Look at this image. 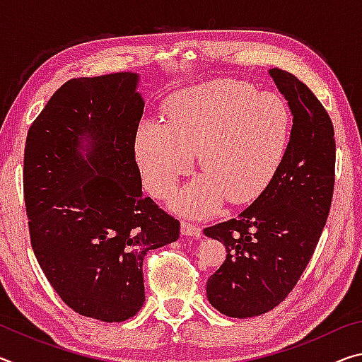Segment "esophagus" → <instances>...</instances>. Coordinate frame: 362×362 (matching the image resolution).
Here are the masks:
<instances>
[{
	"label": "esophagus",
	"instance_id": "34e87169",
	"mask_svg": "<svg viewBox=\"0 0 362 362\" xmlns=\"http://www.w3.org/2000/svg\"><path fill=\"white\" fill-rule=\"evenodd\" d=\"M182 235L192 236V238H201V226L189 222H182Z\"/></svg>",
	"mask_w": 362,
	"mask_h": 362
}]
</instances>
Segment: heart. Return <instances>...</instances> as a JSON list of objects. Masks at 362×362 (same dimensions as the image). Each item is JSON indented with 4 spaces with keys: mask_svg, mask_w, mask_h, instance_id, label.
I'll use <instances>...</instances> for the list:
<instances>
[{
    "mask_svg": "<svg viewBox=\"0 0 362 362\" xmlns=\"http://www.w3.org/2000/svg\"><path fill=\"white\" fill-rule=\"evenodd\" d=\"M291 126V108L279 95L235 79H212L170 97L168 122H140L134 150L145 187L156 198L174 192L199 150L204 174L170 206L183 216L206 217L225 196L246 203L268 185L284 158Z\"/></svg>",
    "mask_w": 362,
    "mask_h": 362,
    "instance_id": "b5f03b06",
    "label": "heart"
}]
</instances>
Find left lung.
<instances>
[{
	"instance_id": "1",
	"label": "left lung",
	"mask_w": 362,
	"mask_h": 362,
	"mask_svg": "<svg viewBox=\"0 0 362 362\" xmlns=\"http://www.w3.org/2000/svg\"><path fill=\"white\" fill-rule=\"evenodd\" d=\"M269 76L292 115L291 139L276 174L236 218L204 230L226 259L207 279V300L230 317L267 313L289 296L311 260L332 203L334 126L326 108L289 71Z\"/></svg>"
}]
</instances>
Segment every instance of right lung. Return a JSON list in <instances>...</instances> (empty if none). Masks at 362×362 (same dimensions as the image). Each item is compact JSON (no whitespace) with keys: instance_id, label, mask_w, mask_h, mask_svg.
I'll list each match as a JSON object with an SVG mask.
<instances>
[{"instance_id":"1","label":"right lung","mask_w":362,"mask_h":362,"mask_svg":"<svg viewBox=\"0 0 362 362\" xmlns=\"http://www.w3.org/2000/svg\"><path fill=\"white\" fill-rule=\"evenodd\" d=\"M137 83L131 71L66 81L30 126L23 156L36 260L73 311L105 322L137 315L145 254L180 235L179 220L142 193Z\"/></svg>"}]
</instances>
